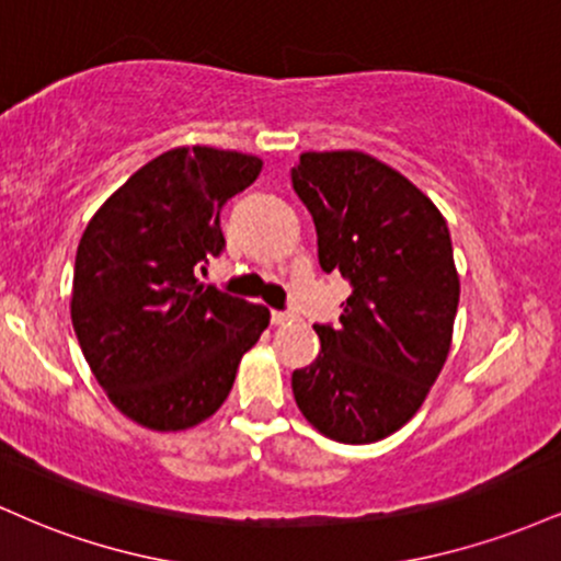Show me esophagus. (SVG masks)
Listing matches in <instances>:
<instances>
[{"instance_id":"34e87169","label":"esophagus","mask_w":561,"mask_h":561,"mask_svg":"<svg viewBox=\"0 0 561 561\" xmlns=\"http://www.w3.org/2000/svg\"><path fill=\"white\" fill-rule=\"evenodd\" d=\"M289 319H293V313H289V311H272V324H276V327L287 324Z\"/></svg>"}]
</instances>
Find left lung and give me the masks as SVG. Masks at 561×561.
I'll use <instances>...</instances> for the list:
<instances>
[{"label": "left lung", "instance_id": "obj_1", "mask_svg": "<svg viewBox=\"0 0 561 561\" xmlns=\"http://www.w3.org/2000/svg\"><path fill=\"white\" fill-rule=\"evenodd\" d=\"M289 179L317 227L321 272L353 289L340 324H313L321 351L293 371L295 403L332 440H382L420 411L450 351L448 224L409 179L356 150L302 152Z\"/></svg>", "mask_w": 561, "mask_h": 561}]
</instances>
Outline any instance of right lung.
<instances>
[{
  "instance_id": "add662e5",
  "label": "right lung",
  "mask_w": 561,
  "mask_h": 561,
  "mask_svg": "<svg viewBox=\"0 0 561 561\" xmlns=\"http://www.w3.org/2000/svg\"><path fill=\"white\" fill-rule=\"evenodd\" d=\"M261 165L242 152L176 147L128 176L83 231L76 337L115 409L141 427L171 433L216 414L268 327V308L197 282L227 248L221 208Z\"/></svg>"
}]
</instances>
